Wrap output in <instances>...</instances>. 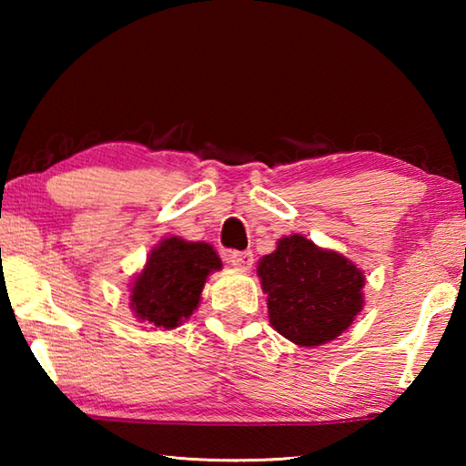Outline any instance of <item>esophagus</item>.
Masks as SVG:
<instances>
[{"label": "esophagus", "instance_id": "1", "mask_svg": "<svg viewBox=\"0 0 466 466\" xmlns=\"http://www.w3.org/2000/svg\"><path fill=\"white\" fill-rule=\"evenodd\" d=\"M252 261H255V258H252L250 250H234V252H230V255H228V263L236 267V269H242V271L250 269Z\"/></svg>", "mask_w": 466, "mask_h": 466}]
</instances>
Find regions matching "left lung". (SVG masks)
<instances>
[{"instance_id": "obj_1", "label": "left lung", "mask_w": 466, "mask_h": 466, "mask_svg": "<svg viewBox=\"0 0 466 466\" xmlns=\"http://www.w3.org/2000/svg\"><path fill=\"white\" fill-rule=\"evenodd\" d=\"M269 322L289 341L314 347L333 341L364 306V273L335 250L294 234L257 267Z\"/></svg>"}]
</instances>
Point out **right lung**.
I'll list each match as a JSON object with an SVG mask.
<instances>
[{"label":"right lung","instance_id":"right-lung-1","mask_svg":"<svg viewBox=\"0 0 466 466\" xmlns=\"http://www.w3.org/2000/svg\"><path fill=\"white\" fill-rule=\"evenodd\" d=\"M218 269L222 261L211 244L164 238L133 279L131 310L152 329H177L197 310L208 275Z\"/></svg>","mask_w":466,"mask_h":466}]
</instances>
